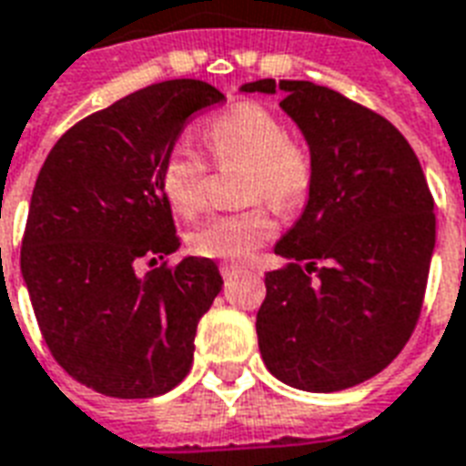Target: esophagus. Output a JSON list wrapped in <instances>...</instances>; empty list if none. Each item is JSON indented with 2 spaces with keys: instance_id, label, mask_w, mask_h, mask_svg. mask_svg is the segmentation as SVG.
<instances>
[{
  "instance_id": "obj_1",
  "label": "esophagus",
  "mask_w": 466,
  "mask_h": 466,
  "mask_svg": "<svg viewBox=\"0 0 466 466\" xmlns=\"http://www.w3.org/2000/svg\"><path fill=\"white\" fill-rule=\"evenodd\" d=\"M247 271V266L241 264H222L219 266V273L225 276V279H232V276H237V273Z\"/></svg>"
}]
</instances>
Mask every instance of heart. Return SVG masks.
<instances>
[{
  "label": "heart",
  "instance_id": "b5f03b06",
  "mask_svg": "<svg viewBox=\"0 0 466 466\" xmlns=\"http://www.w3.org/2000/svg\"><path fill=\"white\" fill-rule=\"evenodd\" d=\"M205 144L219 166H237L244 176V200H264L271 208H296L308 198L315 177L310 148L289 137L286 124L257 102H241L212 116L202 129ZM208 163L193 144L176 141L161 163V187L177 215L193 218L205 208ZM276 232L264 208L218 215L187 234V247L198 257L241 258Z\"/></svg>",
  "mask_w": 466,
  "mask_h": 466
}]
</instances>
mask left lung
<instances>
[{
	"label": "left lung",
	"instance_id": "8db88e82",
	"mask_svg": "<svg viewBox=\"0 0 466 466\" xmlns=\"http://www.w3.org/2000/svg\"><path fill=\"white\" fill-rule=\"evenodd\" d=\"M283 95L315 163L308 205L276 244L257 312L266 369L293 389H351L399 357L420 318L435 202L418 156L389 119L308 80H257ZM316 279H311V273Z\"/></svg>",
	"mask_w": 466,
	"mask_h": 466
}]
</instances>
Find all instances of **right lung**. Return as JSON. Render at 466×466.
<instances>
[{
  "label": "right lung",
  "mask_w": 466,
  "mask_h": 466,
  "mask_svg": "<svg viewBox=\"0 0 466 466\" xmlns=\"http://www.w3.org/2000/svg\"><path fill=\"white\" fill-rule=\"evenodd\" d=\"M219 102L202 80L148 85L70 127L35 177L21 276L53 360L97 393L154 399L193 367L198 322L222 290L218 264L138 266L180 247L163 156Z\"/></svg>",
  "instance_id": "obj_1"
}]
</instances>
